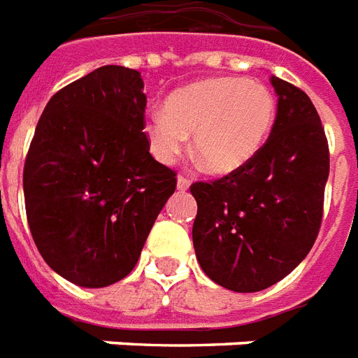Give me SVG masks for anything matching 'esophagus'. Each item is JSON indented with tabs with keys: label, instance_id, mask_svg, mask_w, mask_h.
<instances>
[{
	"label": "esophagus",
	"instance_id": "obj_1",
	"mask_svg": "<svg viewBox=\"0 0 358 358\" xmlns=\"http://www.w3.org/2000/svg\"><path fill=\"white\" fill-rule=\"evenodd\" d=\"M190 187V179L185 176L177 177V189L179 190H187Z\"/></svg>",
	"mask_w": 358,
	"mask_h": 358
}]
</instances>
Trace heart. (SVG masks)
Listing matches in <instances>:
<instances>
[{
  "mask_svg": "<svg viewBox=\"0 0 358 358\" xmlns=\"http://www.w3.org/2000/svg\"><path fill=\"white\" fill-rule=\"evenodd\" d=\"M276 114L275 95L263 83L211 78L190 83L150 112L145 133L154 158L173 164L192 135V148L211 173H233L259 152Z\"/></svg>",
  "mask_w": 358,
  "mask_h": 358,
  "instance_id": "b5f03b06",
  "label": "heart"
}]
</instances>
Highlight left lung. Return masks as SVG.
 <instances>
[{"label":"left lung","instance_id":"left-lung-1","mask_svg":"<svg viewBox=\"0 0 358 358\" xmlns=\"http://www.w3.org/2000/svg\"><path fill=\"white\" fill-rule=\"evenodd\" d=\"M278 96L267 143L246 166L213 182H194L196 259L233 292L273 286L303 262L317 240L330 152L311 99L271 76Z\"/></svg>","mask_w":358,"mask_h":358}]
</instances>
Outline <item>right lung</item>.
<instances>
[{"instance_id":"right-lung-1","label":"right lung","mask_w":358,"mask_h":358,"mask_svg":"<svg viewBox=\"0 0 358 358\" xmlns=\"http://www.w3.org/2000/svg\"><path fill=\"white\" fill-rule=\"evenodd\" d=\"M141 72L101 66L51 96L24 164L26 217L41 257L82 288L139 262L176 173L148 152Z\"/></svg>"}]
</instances>
